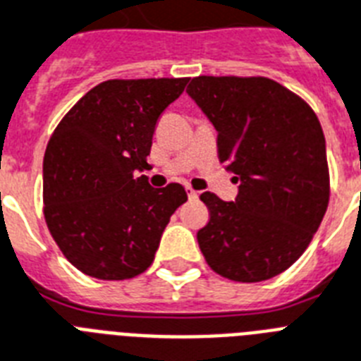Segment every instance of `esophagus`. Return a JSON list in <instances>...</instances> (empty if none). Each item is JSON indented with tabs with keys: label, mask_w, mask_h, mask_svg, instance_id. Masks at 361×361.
Here are the masks:
<instances>
[{
	"label": "esophagus",
	"mask_w": 361,
	"mask_h": 361,
	"mask_svg": "<svg viewBox=\"0 0 361 361\" xmlns=\"http://www.w3.org/2000/svg\"><path fill=\"white\" fill-rule=\"evenodd\" d=\"M186 192H188V197H190V199H197V197H199V192H195V190L186 188Z\"/></svg>",
	"instance_id": "34e87169"
}]
</instances>
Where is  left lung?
Masks as SVG:
<instances>
[{"instance_id":"1","label":"left lung","mask_w":361,"mask_h":361,"mask_svg":"<svg viewBox=\"0 0 361 361\" xmlns=\"http://www.w3.org/2000/svg\"><path fill=\"white\" fill-rule=\"evenodd\" d=\"M190 99L218 132L235 201L204 192L210 220L197 231L216 274L255 283L278 276L310 246L330 197L326 141L313 109L268 78L199 76Z\"/></svg>"}]
</instances>
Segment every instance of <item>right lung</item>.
Instances as JSON below:
<instances>
[{
  "mask_svg": "<svg viewBox=\"0 0 361 361\" xmlns=\"http://www.w3.org/2000/svg\"><path fill=\"white\" fill-rule=\"evenodd\" d=\"M188 78L108 80L74 104L44 152V218L68 261L91 278L130 279L154 261L169 218L188 199L147 175L152 134Z\"/></svg>",
  "mask_w": 361,
  "mask_h": 361,
  "instance_id": "1",
  "label": "right lung"
}]
</instances>
